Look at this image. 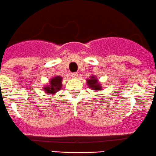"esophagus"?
Segmentation results:
<instances>
[{
  "instance_id": "34e87169",
  "label": "esophagus",
  "mask_w": 156,
  "mask_h": 156,
  "mask_svg": "<svg viewBox=\"0 0 156 156\" xmlns=\"http://www.w3.org/2000/svg\"><path fill=\"white\" fill-rule=\"evenodd\" d=\"M71 76L74 78V79H76L77 77H78V73H73L71 74Z\"/></svg>"
}]
</instances>
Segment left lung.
Here are the masks:
<instances>
[{
	"label": "left lung",
	"mask_w": 156,
	"mask_h": 156,
	"mask_svg": "<svg viewBox=\"0 0 156 156\" xmlns=\"http://www.w3.org/2000/svg\"><path fill=\"white\" fill-rule=\"evenodd\" d=\"M87 83L88 87L91 88L94 90H102V87L99 83L98 80L94 76H91L90 77V79L87 80Z\"/></svg>",
	"instance_id": "obj_1"
}]
</instances>
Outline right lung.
<instances>
[{"label":"right lung","instance_id":"add662e5","mask_svg":"<svg viewBox=\"0 0 156 156\" xmlns=\"http://www.w3.org/2000/svg\"><path fill=\"white\" fill-rule=\"evenodd\" d=\"M62 77L56 76L50 80L48 85L44 87L43 90L47 94H55L56 92L61 90L62 87Z\"/></svg>","mask_w":156,"mask_h":156}]
</instances>
